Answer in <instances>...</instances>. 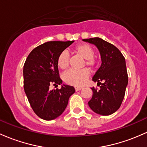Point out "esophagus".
I'll return each instance as SVG.
<instances>
[{"mask_svg":"<svg viewBox=\"0 0 147 147\" xmlns=\"http://www.w3.org/2000/svg\"><path fill=\"white\" fill-rule=\"evenodd\" d=\"M82 89V86H75V91H76V92L81 90Z\"/></svg>","mask_w":147,"mask_h":147,"instance_id":"esophagus-1","label":"esophagus"}]
</instances>
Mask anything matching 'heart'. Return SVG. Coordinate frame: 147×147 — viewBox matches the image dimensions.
Masks as SVG:
<instances>
[{
    "label": "heart",
    "mask_w": 147,
    "mask_h": 147,
    "mask_svg": "<svg viewBox=\"0 0 147 147\" xmlns=\"http://www.w3.org/2000/svg\"><path fill=\"white\" fill-rule=\"evenodd\" d=\"M74 53L85 60V64L88 67L93 69L96 67L98 62L94 58V50L93 48L87 44L78 45L74 49ZM57 64L59 68L66 69L69 67V56L67 52H62L57 61ZM89 77V72L87 69L81 70L67 71L63 75V80L66 84L74 86H82L85 83Z\"/></svg>",
    "instance_id": "b5f03b06"
}]
</instances>
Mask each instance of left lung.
Returning a JSON list of instances; mask_svg holds the SVG:
<instances>
[{
	"label": "left lung",
	"mask_w": 147,
	"mask_h": 147,
	"mask_svg": "<svg viewBox=\"0 0 147 147\" xmlns=\"http://www.w3.org/2000/svg\"><path fill=\"white\" fill-rule=\"evenodd\" d=\"M82 40L96 46L101 58V67L92 78L100 89L91 88L93 95L88 104L96 113L109 115L120 108L125 94L128 83L125 59L118 48L102 38Z\"/></svg>",
	"instance_id": "obj_1"
}]
</instances>
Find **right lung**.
Listing matches in <instances>:
<instances>
[{
	"mask_svg": "<svg viewBox=\"0 0 147 147\" xmlns=\"http://www.w3.org/2000/svg\"><path fill=\"white\" fill-rule=\"evenodd\" d=\"M74 41H48L34 49L23 67L24 89L35 113L51 120L58 118L66 109L69 98L75 92L72 86L50 90L51 84H61L57 61L59 55Z\"/></svg>",
	"mask_w": 147,
	"mask_h": 147,
	"instance_id": "obj_1",
	"label": "right lung"
}]
</instances>
